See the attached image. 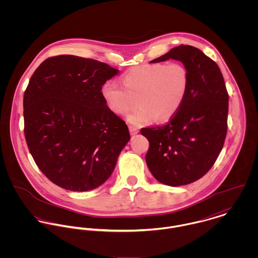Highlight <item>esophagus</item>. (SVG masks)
Returning a JSON list of instances; mask_svg holds the SVG:
<instances>
[{
	"label": "esophagus",
	"mask_w": 258,
	"mask_h": 258,
	"mask_svg": "<svg viewBox=\"0 0 258 258\" xmlns=\"http://www.w3.org/2000/svg\"><path fill=\"white\" fill-rule=\"evenodd\" d=\"M129 131H130V133H131L132 135H135V134H137V133L139 132V129L136 128L135 126L130 125V126H129Z\"/></svg>",
	"instance_id": "1"
}]
</instances>
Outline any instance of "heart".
I'll return each mask as SVG.
<instances>
[{
    "label": "heart",
    "instance_id": "1",
    "mask_svg": "<svg viewBox=\"0 0 258 258\" xmlns=\"http://www.w3.org/2000/svg\"><path fill=\"white\" fill-rule=\"evenodd\" d=\"M124 88L115 81L102 85V95L111 110L119 115L130 113V122L141 125L154 119L166 121L180 110L189 85L187 69L181 62L143 64L123 75Z\"/></svg>",
    "mask_w": 258,
    "mask_h": 258
}]
</instances>
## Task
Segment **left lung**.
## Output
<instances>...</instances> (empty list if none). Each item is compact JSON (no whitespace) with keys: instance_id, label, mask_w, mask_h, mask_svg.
I'll return each mask as SVG.
<instances>
[{"instance_id":"left-lung-1","label":"left lung","mask_w":258,"mask_h":258,"mask_svg":"<svg viewBox=\"0 0 258 258\" xmlns=\"http://www.w3.org/2000/svg\"><path fill=\"white\" fill-rule=\"evenodd\" d=\"M184 63L189 85L184 103L170 121L142 128L149 141L146 163L160 183L178 186L198 181L216 163L227 132L228 93L219 66L202 50L179 45L152 60Z\"/></svg>"}]
</instances>
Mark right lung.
Wrapping results in <instances>:
<instances>
[{"instance_id": "obj_1", "label": "right lung", "mask_w": 258, "mask_h": 258, "mask_svg": "<svg viewBox=\"0 0 258 258\" xmlns=\"http://www.w3.org/2000/svg\"><path fill=\"white\" fill-rule=\"evenodd\" d=\"M117 74L107 63L62 54L46 58L32 75L24 94V132L38 169L53 184L85 191L110 177L130 139L101 92Z\"/></svg>"}]
</instances>
